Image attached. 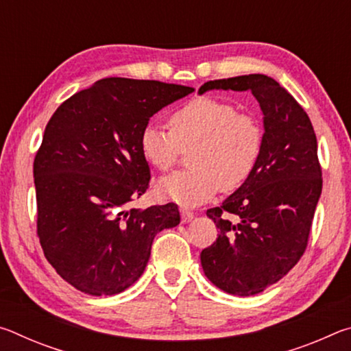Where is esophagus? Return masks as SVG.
<instances>
[{
    "mask_svg": "<svg viewBox=\"0 0 351 351\" xmlns=\"http://www.w3.org/2000/svg\"><path fill=\"white\" fill-rule=\"evenodd\" d=\"M181 219H182V223H189V221H192L193 219V213L190 212L189 209H181Z\"/></svg>",
    "mask_w": 351,
    "mask_h": 351,
    "instance_id": "obj_1",
    "label": "esophagus"
}]
</instances>
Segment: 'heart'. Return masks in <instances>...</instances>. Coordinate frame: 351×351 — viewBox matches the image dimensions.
Wrapping results in <instances>:
<instances>
[{
	"instance_id": "1",
	"label": "heart",
	"mask_w": 351,
	"mask_h": 351,
	"mask_svg": "<svg viewBox=\"0 0 351 351\" xmlns=\"http://www.w3.org/2000/svg\"><path fill=\"white\" fill-rule=\"evenodd\" d=\"M169 130L147 123L139 147L145 161L159 171H169L182 150L189 153V165L162 178L158 192L186 206L210 199L218 189L234 192L245 184L263 148V128L249 112L224 99L201 96L189 100L169 117Z\"/></svg>"
}]
</instances>
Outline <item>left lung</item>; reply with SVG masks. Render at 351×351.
Masks as SVG:
<instances>
[{
  "mask_svg": "<svg viewBox=\"0 0 351 351\" xmlns=\"http://www.w3.org/2000/svg\"><path fill=\"white\" fill-rule=\"evenodd\" d=\"M209 90L251 91L263 111V148L257 167L219 207L207 210L218 239L203 249L207 278L229 294L254 295L280 280L305 254L322 167L310 117L263 74L206 82Z\"/></svg>",
  "mask_w": 351,
  "mask_h": 351,
  "instance_id": "obj_1",
  "label": "left lung"
}]
</instances>
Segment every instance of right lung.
Masks as SVG:
<instances>
[{"mask_svg": "<svg viewBox=\"0 0 351 351\" xmlns=\"http://www.w3.org/2000/svg\"><path fill=\"white\" fill-rule=\"evenodd\" d=\"M193 88L108 77L64 100L34 159L37 235L58 276L82 293H122L144 272L154 237L180 224L175 203L130 209L150 182L139 138Z\"/></svg>", "mask_w": 351, "mask_h": 351, "instance_id": "right-lung-1", "label": "right lung"}]
</instances>
